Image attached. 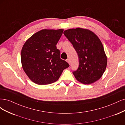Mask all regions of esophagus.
<instances>
[{
	"label": "esophagus",
	"instance_id": "34e87169",
	"mask_svg": "<svg viewBox=\"0 0 125 125\" xmlns=\"http://www.w3.org/2000/svg\"><path fill=\"white\" fill-rule=\"evenodd\" d=\"M66 61H67V62L68 64H70V60L69 59H67L66 60Z\"/></svg>",
	"mask_w": 125,
	"mask_h": 125
}]
</instances>
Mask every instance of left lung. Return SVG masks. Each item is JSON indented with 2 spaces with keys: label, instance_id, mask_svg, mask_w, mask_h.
<instances>
[{
  "label": "left lung",
  "instance_id": "obj_1",
  "mask_svg": "<svg viewBox=\"0 0 125 125\" xmlns=\"http://www.w3.org/2000/svg\"><path fill=\"white\" fill-rule=\"evenodd\" d=\"M78 55L79 65L73 74L78 82L89 84L102 77L107 65V57L102 43L94 32L82 28L64 31Z\"/></svg>",
  "mask_w": 125,
  "mask_h": 125
}]
</instances>
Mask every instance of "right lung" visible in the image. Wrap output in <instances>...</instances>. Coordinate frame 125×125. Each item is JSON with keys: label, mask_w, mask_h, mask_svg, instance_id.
<instances>
[{"label": "right lung", "mask_w": 125, "mask_h": 125, "mask_svg": "<svg viewBox=\"0 0 125 125\" xmlns=\"http://www.w3.org/2000/svg\"><path fill=\"white\" fill-rule=\"evenodd\" d=\"M63 30H42L28 39L21 53L23 70L34 83L43 85L57 81L70 65L60 58L56 47Z\"/></svg>", "instance_id": "add662e5"}]
</instances>
